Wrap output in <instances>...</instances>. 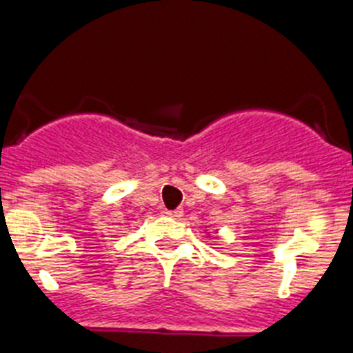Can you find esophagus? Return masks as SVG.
Wrapping results in <instances>:
<instances>
[{
  "instance_id": "1",
  "label": "esophagus",
  "mask_w": 353,
  "mask_h": 353,
  "mask_svg": "<svg viewBox=\"0 0 353 353\" xmlns=\"http://www.w3.org/2000/svg\"><path fill=\"white\" fill-rule=\"evenodd\" d=\"M183 209L181 208H177V209H174V211H167V214L169 216H172V218H181V216H183Z\"/></svg>"
}]
</instances>
